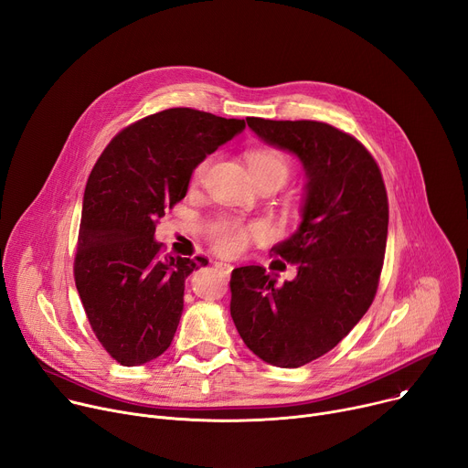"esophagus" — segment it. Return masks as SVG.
<instances>
[{
    "mask_svg": "<svg viewBox=\"0 0 468 468\" xmlns=\"http://www.w3.org/2000/svg\"><path fill=\"white\" fill-rule=\"evenodd\" d=\"M215 266H217L218 270H223L225 273H230V271H232V266H230L229 262H223V261H221V262H215Z\"/></svg>",
    "mask_w": 468,
    "mask_h": 468,
    "instance_id": "34e87169",
    "label": "esophagus"
}]
</instances>
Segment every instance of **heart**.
<instances>
[{
    "label": "heart",
    "instance_id": "obj_1",
    "mask_svg": "<svg viewBox=\"0 0 468 468\" xmlns=\"http://www.w3.org/2000/svg\"><path fill=\"white\" fill-rule=\"evenodd\" d=\"M209 164H211V156L200 158L195 164V168H192V179L200 181L206 176ZM250 166L253 174H278L283 179H287L291 170L287 154L270 147L250 153ZM257 232H261L259 225L243 223L238 217H221L209 227V241L218 253L234 255L243 251L247 243H250L251 236H255Z\"/></svg>",
    "mask_w": 468,
    "mask_h": 468
}]
</instances>
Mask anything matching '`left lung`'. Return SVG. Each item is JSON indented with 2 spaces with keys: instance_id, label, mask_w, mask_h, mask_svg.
Instances as JSON below:
<instances>
[{
  "instance_id": "8db88e82",
  "label": "left lung",
  "mask_w": 468,
  "mask_h": 468,
  "mask_svg": "<svg viewBox=\"0 0 468 468\" xmlns=\"http://www.w3.org/2000/svg\"><path fill=\"white\" fill-rule=\"evenodd\" d=\"M247 124L294 153L308 183L298 230L271 250L296 264V278L278 287L262 266L234 268L230 315L262 361L298 368L331 351L370 308L386 257L388 190L374 156L347 132L317 121Z\"/></svg>"
}]
</instances>
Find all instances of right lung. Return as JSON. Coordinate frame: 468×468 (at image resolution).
I'll return each mask as SVG.
<instances>
[{
    "label": "right lung",
    "mask_w": 468,
    "mask_h": 468,
    "mask_svg": "<svg viewBox=\"0 0 468 468\" xmlns=\"http://www.w3.org/2000/svg\"><path fill=\"white\" fill-rule=\"evenodd\" d=\"M245 128L172 107L121 130L89 176L73 261L92 331L122 367L156 359L174 340L188 273L207 264L162 257L158 218L186 195L195 164Z\"/></svg>",
    "instance_id": "right-lung-1"
}]
</instances>
